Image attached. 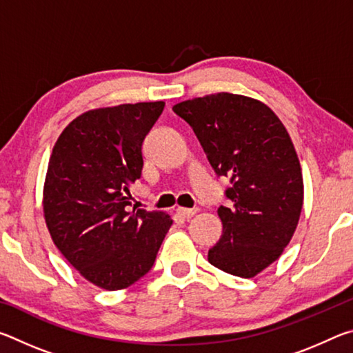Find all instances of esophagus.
Returning a JSON list of instances; mask_svg holds the SVG:
<instances>
[{"mask_svg":"<svg viewBox=\"0 0 353 353\" xmlns=\"http://www.w3.org/2000/svg\"><path fill=\"white\" fill-rule=\"evenodd\" d=\"M177 213L181 214L183 218H191L193 214L198 213V208H183V207H179L177 208Z\"/></svg>","mask_w":353,"mask_h":353,"instance_id":"34e87169","label":"esophagus"}]
</instances>
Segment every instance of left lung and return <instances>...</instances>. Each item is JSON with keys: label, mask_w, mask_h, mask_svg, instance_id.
<instances>
[{"label": "left lung", "mask_w": 353, "mask_h": 353, "mask_svg": "<svg viewBox=\"0 0 353 353\" xmlns=\"http://www.w3.org/2000/svg\"><path fill=\"white\" fill-rule=\"evenodd\" d=\"M201 141L218 177H229L218 208L223 235L208 261L238 277H254L282 255L301 216L303 182L282 121L260 101L216 93L172 107Z\"/></svg>", "instance_id": "8db88e82"}]
</instances>
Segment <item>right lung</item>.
<instances>
[{
    "mask_svg": "<svg viewBox=\"0 0 353 353\" xmlns=\"http://www.w3.org/2000/svg\"><path fill=\"white\" fill-rule=\"evenodd\" d=\"M163 101L82 113L56 141L43 190L48 230L62 255L99 288H128L151 271L172 219L134 207L145 137Z\"/></svg>",
    "mask_w": 353,
    "mask_h": 353,
    "instance_id": "1",
    "label": "right lung"
}]
</instances>
